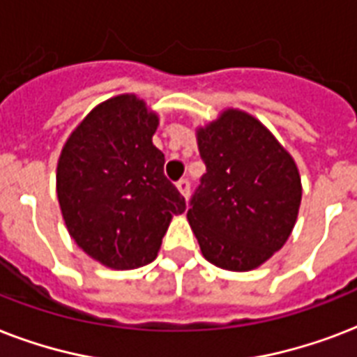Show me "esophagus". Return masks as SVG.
I'll return each mask as SVG.
<instances>
[{"instance_id": "esophagus-1", "label": "esophagus", "mask_w": 357, "mask_h": 357, "mask_svg": "<svg viewBox=\"0 0 357 357\" xmlns=\"http://www.w3.org/2000/svg\"><path fill=\"white\" fill-rule=\"evenodd\" d=\"M176 188H178V192H181L184 197L190 195V181H188V178H181V181L176 182Z\"/></svg>"}]
</instances>
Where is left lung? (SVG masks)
Instances as JSON below:
<instances>
[{
	"label": "left lung",
	"mask_w": 357,
	"mask_h": 357,
	"mask_svg": "<svg viewBox=\"0 0 357 357\" xmlns=\"http://www.w3.org/2000/svg\"><path fill=\"white\" fill-rule=\"evenodd\" d=\"M206 173L188 220L204 259L225 270H253L287 242L302 201L296 164L250 115L229 109L197 132Z\"/></svg>",
	"instance_id": "8db88e82"
}]
</instances>
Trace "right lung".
<instances>
[{"instance_id":"obj_1","label":"right lung","mask_w":357,"mask_h":357,"mask_svg":"<svg viewBox=\"0 0 357 357\" xmlns=\"http://www.w3.org/2000/svg\"><path fill=\"white\" fill-rule=\"evenodd\" d=\"M158 117L132 95L104 102L74 130L57 164V197L68 233L95 261L132 270L158 255L186 201L164 175L153 145Z\"/></svg>"}]
</instances>
